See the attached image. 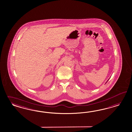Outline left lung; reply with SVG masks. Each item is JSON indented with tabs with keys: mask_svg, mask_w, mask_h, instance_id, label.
I'll use <instances>...</instances> for the list:
<instances>
[{
	"mask_svg": "<svg viewBox=\"0 0 132 132\" xmlns=\"http://www.w3.org/2000/svg\"><path fill=\"white\" fill-rule=\"evenodd\" d=\"M108 80H109V79H108ZM108 80H107V81H108Z\"/></svg>",
	"mask_w": 132,
	"mask_h": 132,
	"instance_id": "8db88e82",
	"label": "left lung"
}]
</instances>
